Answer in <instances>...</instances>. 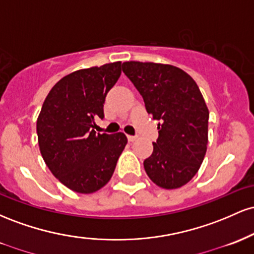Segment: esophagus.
Wrapping results in <instances>:
<instances>
[{"instance_id":"esophagus-1","label":"esophagus","mask_w":254,"mask_h":254,"mask_svg":"<svg viewBox=\"0 0 254 254\" xmlns=\"http://www.w3.org/2000/svg\"><path fill=\"white\" fill-rule=\"evenodd\" d=\"M127 139H129V142H135L136 141V137L127 135Z\"/></svg>"}]
</instances>
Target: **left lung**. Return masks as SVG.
<instances>
[{
    "mask_svg": "<svg viewBox=\"0 0 254 254\" xmlns=\"http://www.w3.org/2000/svg\"><path fill=\"white\" fill-rule=\"evenodd\" d=\"M123 71L143 98L159 138L144 170L154 184L179 189L196 176L208 145L209 110L196 81L171 64L123 63Z\"/></svg>",
    "mask_w": 254,
    "mask_h": 254,
    "instance_id": "obj_1",
    "label": "left lung"
}]
</instances>
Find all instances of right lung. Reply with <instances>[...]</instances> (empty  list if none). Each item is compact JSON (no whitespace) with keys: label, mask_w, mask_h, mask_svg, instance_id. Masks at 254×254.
<instances>
[{"label":"right lung","mask_w":254,"mask_h":254,"mask_svg":"<svg viewBox=\"0 0 254 254\" xmlns=\"http://www.w3.org/2000/svg\"><path fill=\"white\" fill-rule=\"evenodd\" d=\"M122 62L80 69L61 78L37 119L38 143L51 173L77 193H93L110 182L127 143L123 132L97 133L107 92L122 74Z\"/></svg>","instance_id":"right-lung-1"}]
</instances>
